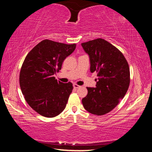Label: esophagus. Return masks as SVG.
<instances>
[{
	"label": "esophagus",
	"mask_w": 152,
	"mask_h": 152,
	"mask_svg": "<svg viewBox=\"0 0 152 152\" xmlns=\"http://www.w3.org/2000/svg\"><path fill=\"white\" fill-rule=\"evenodd\" d=\"M73 86H74V88H76V89L80 88V86H79V85H78V84H74V85H73Z\"/></svg>",
	"instance_id": "obj_1"
}]
</instances>
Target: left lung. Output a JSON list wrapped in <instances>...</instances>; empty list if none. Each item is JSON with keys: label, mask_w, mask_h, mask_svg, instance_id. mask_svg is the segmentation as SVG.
Wrapping results in <instances>:
<instances>
[{"label": "left lung", "mask_w": 152, "mask_h": 152, "mask_svg": "<svg viewBox=\"0 0 152 152\" xmlns=\"http://www.w3.org/2000/svg\"><path fill=\"white\" fill-rule=\"evenodd\" d=\"M89 56L92 73L96 72L95 88L87 87L88 94L82 100L87 111L96 115L109 113L123 99L130 83L129 64L123 53L103 39L82 43Z\"/></svg>", "instance_id": "obj_1"}]
</instances>
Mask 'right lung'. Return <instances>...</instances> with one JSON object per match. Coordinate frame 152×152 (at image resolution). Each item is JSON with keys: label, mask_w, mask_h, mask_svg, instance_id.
<instances>
[{"label": "right lung", "mask_w": 152, "mask_h": 152, "mask_svg": "<svg viewBox=\"0 0 152 152\" xmlns=\"http://www.w3.org/2000/svg\"><path fill=\"white\" fill-rule=\"evenodd\" d=\"M76 44H65L45 39L27 55L20 69L19 83L25 101L45 117H54L66 108L72 92L71 82L63 83L53 76L61 70L66 57Z\"/></svg>", "instance_id": "right-lung-1"}]
</instances>
